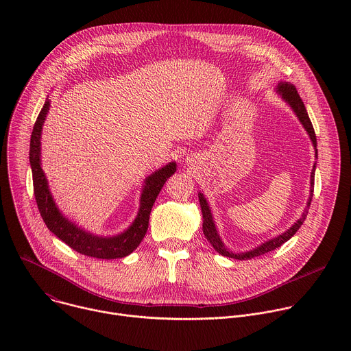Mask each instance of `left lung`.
Listing matches in <instances>:
<instances>
[{"instance_id":"8db88e82","label":"left lung","mask_w":351,"mask_h":351,"mask_svg":"<svg viewBox=\"0 0 351 351\" xmlns=\"http://www.w3.org/2000/svg\"><path fill=\"white\" fill-rule=\"evenodd\" d=\"M278 91L282 94V97L286 99V101L290 104V107L293 108V111L295 112V115L298 117L300 122L303 123V126L306 128V130L310 134V138L313 140V144L314 147L317 148V136H315V132H314V128H313V123L310 121V117L307 114V110L304 107V103L303 99L300 98L295 87L293 84H289V83H280L279 84V88ZM315 154H317V149H315ZM315 172V165L313 168V173H311V189H310V199H308V204H307V208L304 210L302 218H300L289 230H286L285 233L279 234L278 237L275 239H271L265 243H263L261 245H258L257 248L252 250V252H247V253H232L229 252V250L223 245L222 240L219 239V234L215 229V225H214V221H213V215H211V211H210V207L206 202V198L203 197V194L199 193L198 194V199H199V206H202V211H203V232H204V236L207 237V240L213 244V247L217 250V252L225 257H229V258H234V260H252L254 257H260L265 253H269L272 252V250L280 247L285 241H287L298 229L300 226L303 225V222L306 221L307 218V214H308V208H310V204H311V198H313V194H314V173Z\"/></svg>"}]
</instances>
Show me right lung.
I'll return each mask as SVG.
<instances>
[{"mask_svg": "<svg viewBox=\"0 0 351 351\" xmlns=\"http://www.w3.org/2000/svg\"><path fill=\"white\" fill-rule=\"evenodd\" d=\"M49 103L45 101L44 107L41 108L36 123L33 126L32 138H30V152L29 160L33 173V190L36 203L40 211L43 221L45 222L47 228L51 230L58 239L66 243L75 252L84 254L87 257L101 258V260H114L122 258L129 256L133 250L138 247L143 237L145 236L148 228L149 213L156 203L157 195L160 194L164 183L169 176H172L176 171V164L171 162L169 165L164 167L162 169L154 172L152 176L145 179V186L143 189L141 199H140V210L137 218L134 219L133 225L123 233L114 236V237H97L93 236L80 228L75 226L69 222L56 207L54 199L49 194L48 184L43 169L40 167V134L41 126L48 112Z\"/></svg>", "mask_w": 351, "mask_h": 351, "instance_id": "right-lung-1", "label": "right lung"}]
</instances>
